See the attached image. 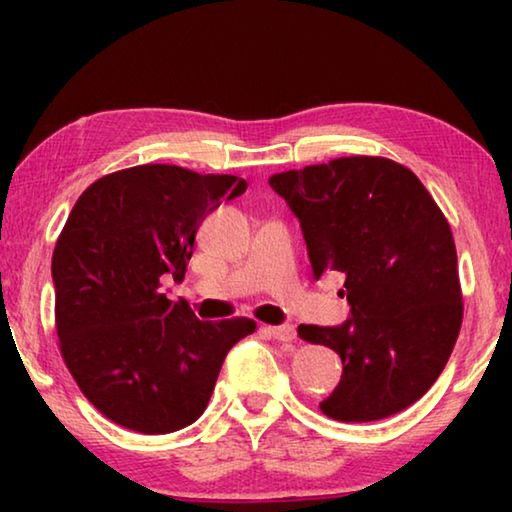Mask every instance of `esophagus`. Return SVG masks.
<instances>
[{
    "instance_id": "34e87169",
    "label": "esophagus",
    "mask_w": 512,
    "mask_h": 512,
    "mask_svg": "<svg viewBox=\"0 0 512 512\" xmlns=\"http://www.w3.org/2000/svg\"><path fill=\"white\" fill-rule=\"evenodd\" d=\"M268 334H271L273 339L280 341V343H293V341H296V329H293V325L268 327Z\"/></svg>"
}]
</instances>
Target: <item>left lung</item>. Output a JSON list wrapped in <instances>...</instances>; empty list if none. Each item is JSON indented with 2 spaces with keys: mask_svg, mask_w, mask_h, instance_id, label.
Segmentation results:
<instances>
[{
  "mask_svg": "<svg viewBox=\"0 0 512 512\" xmlns=\"http://www.w3.org/2000/svg\"><path fill=\"white\" fill-rule=\"evenodd\" d=\"M300 219L311 273L345 275L352 316L298 336L343 361L327 418L370 422L429 391L454 350L463 293L452 228L418 176L379 155H350L268 178Z\"/></svg>",
  "mask_w": 512,
  "mask_h": 512,
  "instance_id": "1",
  "label": "left lung"
}]
</instances>
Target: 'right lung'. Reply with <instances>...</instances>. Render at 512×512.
I'll return each mask as SVG.
<instances>
[{"instance_id":"1","label":"right lung","mask_w":512,"mask_h":512,"mask_svg":"<svg viewBox=\"0 0 512 512\" xmlns=\"http://www.w3.org/2000/svg\"><path fill=\"white\" fill-rule=\"evenodd\" d=\"M237 176L140 164L79 196L56 241L60 354L81 393L119 427L171 433L201 418L225 354L255 320H198L160 291L180 282L205 214L241 196Z\"/></svg>"}]
</instances>
